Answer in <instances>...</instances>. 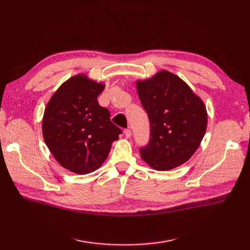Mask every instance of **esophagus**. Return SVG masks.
Masks as SVG:
<instances>
[{"mask_svg":"<svg viewBox=\"0 0 250 250\" xmlns=\"http://www.w3.org/2000/svg\"><path fill=\"white\" fill-rule=\"evenodd\" d=\"M124 134H125V137L127 139H129L131 137V130L130 129H125L124 130Z\"/></svg>","mask_w":250,"mask_h":250,"instance_id":"34e87169","label":"esophagus"}]
</instances>
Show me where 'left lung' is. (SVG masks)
Segmentation results:
<instances>
[{
  "label": "left lung",
  "instance_id": "obj_1",
  "mask_svg": "<svg viewBox=\"0 0 250 250\" xmlns=\"http://www.w3.org/2000/svg\"><path fill=\"white\" fill-rule=\"evenodd\" d=\"M137 90L150 121V141L140 152L157 171H168L188 162L198 149L208 126L201 98L177 75L160 71L137 80Z\"/></svg>",
  "mask_w": 250,
  "mask_h": 250
}]
</instances>
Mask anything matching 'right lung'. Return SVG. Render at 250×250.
<instances>
[{
  "label": "right lung",
  "mask_w": 250,
  "mask_h": 250,
  "mask_svg": "<svg viewBox=\"0 0 250 250\" xmlns=\"http://www.w3.org/2000/svg\"><path fill=\"white\" fill-rule=\"evenodd\" d=\"M105 85L78 74L64 81L44 108L42 135L57 163L76 174H88L106 160L122 132L111 123L97 97Z\"/></svg>",
  "instance_id": "1"
}]
</instances>
